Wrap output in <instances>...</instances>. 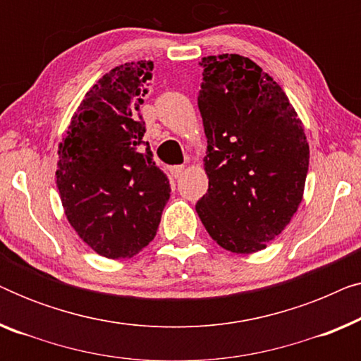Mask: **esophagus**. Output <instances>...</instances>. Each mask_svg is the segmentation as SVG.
<instances>
[{
	"instance_id": "1",
	"label": "esophagus",
	"mask_w": 361,
	"mask_h": 361,
	"mask_svg": "<svg viewBox=\"0 0 361 361\" xmlns=\"http://www.w3.org/2000/svg\"><path fill=\"white\" fill-rule=\"evenodd\" d=\"M184 172H185L184 166H174L171 169V174H172V177H174V179H180V177L184 176Z\"/></svg>"
}]
</instances>
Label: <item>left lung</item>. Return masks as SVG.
Wrapping results in <instances>:
<instances>
[{
    "label": "left lung",
    "instance_id": "8db88e82",
    "mask_svg": "<svg viewBox=\"0 0 361 361\" xmlns=\"http://www.w3.org/2000/svg\"><path fill=\"white\" fill-rule=\"evenodd\" d=\"M199 63L209 190L195 210L221 248L256 253L281 235L302 202L304 125L279 83L251 59L221 54Z\"/></svg>",
    "mask_w": 361,
    "mask_h": 361
}]
</instances>
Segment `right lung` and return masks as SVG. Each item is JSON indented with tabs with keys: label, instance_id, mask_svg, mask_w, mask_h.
Wrapping results in <instances>:
<instances>
[{
	"label": "right lung",
	"instance_id": "obj_1",
	"mask_svg": "<svg viewBox=\"0 0 361 361\" xmlns=\"http://www.w3.org/2000/svg\"><path fill=\"white\" fill-rule=\"evenodd\" d=\"M152 62H126L85 93L59 145L57 189L68 224L100 256L131 258L156 236L171 197L140 106Z\"/></svg>",
	"mask_w": 361,
	"mask_h": 361
}]
</instances>
